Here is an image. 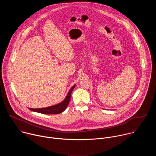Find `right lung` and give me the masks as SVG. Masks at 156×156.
<instances>
[{"label":"right lung","instance_id":"right-lung-1","mask_svg":"<svg viewBox=\"0 0 156 156\" xmlns=\"http://www.w3.org/2000/svg\"><path fill=\"white\" fill-rule=\"evenodd\" d=\"M75 87V84L73 85L69 90L67 95L64 100L59 104H57L54 105H52L50 107H45V108H28L30 110L33 111V112L43 114H58L63 112V111L67 107L71 98V94Z\"/></svg>","mask_w":156,"mask_h":156}]
</instances>
